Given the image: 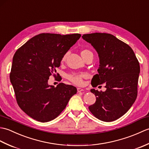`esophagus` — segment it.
<instances>
[{
  "label": "esophagus",
  "instance_id": "1",
  "mask_svg": "<svg viewBox=\"0 0 149 149\" xmlns=\"http://www.w3.org/2000/svg\"><path fill=\"white\" fill-rule=\"evenodd\" d=\"M77 91L78 92H83V91H84V90L82 89L81 88H77Z\"/></svg>",
  "mask_w": 149,
  "mask_h": 149
}]
</instances>
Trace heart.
<instances>
[{"label": "heart", "instance_id": "heart-1", "mask_svg": "<svg viewBox=\"0 0 149 149\" xmlns=\"http://www.w3.org/2000/svg\"><path fill=\"white\" fill-rule=\"evenodd\" d=\"M91 52L90 50H87V49H84L82 50L81 51V55L82 58H84V56H86L88 53ZM66 57H67V54H65L63 56L61 61L64 62L66 59ZM87 77V74H84V73H72V74H70L68 75V79L72 83H74L76 85H82L83 84V79H86Z\"/></svg>", "mask_w": 149, "mask_h": 149}]
</instances>
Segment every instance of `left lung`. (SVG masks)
I'll return each mask as SVG.
<instances>
[{
  "mask_svg": "<svg viewBox=\"0 0 149 149\" xmlns=\"http://www.w3.org/2000/svg\"><path fill=\"white\" fill-rule=\"evenodd\" d=\"M82 38L99 57V74L94 75L91 85L104 83L106 88L105 91L90 90L96 102L88 108L98 119L114 121L127 113L136 99L140 64L131 47L112 34L95 33Z\"/></svg>",
  "mask_w": 149,
  "mask_h": 149,
  "instance_id": "obj_1",
  "label": "left lung"
}]
</instances>
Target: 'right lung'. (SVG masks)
I'll return each mask as SVG.
<instances>
[{"mask_svg": "<svg viewBox=\"0 0 149 149\" xmlns=\"http://www.w3.org/2000/svg\"><path fill=\"white\" fill-rule=\"evenodd\" d=\"M80 34L42 33L20 47L13 58L10 81L21 109L31 118L47 122L59 115L77 93L72 85L48 84L63 56L80 38Z\"/></svg>", "mask_w": 149, "mask_h": 149, "instance_id": "right-lung-1", "label": "right lung"}]
</instances>
